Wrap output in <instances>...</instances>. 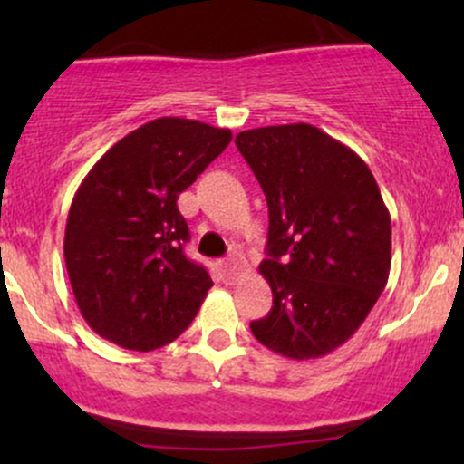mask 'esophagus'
Listing matches in <instances>:
<instances>
[{
    "label": "esophagus",
    "mask_w": 464,
    "mask_h": 464,
    "mask_svg": "<svg viewBox=\"0 0 464 464\" xmlns=\"http://www.w3.org/2000/svg\"><path fill=\"white\" fill-rule=\"evenodd\" d=\"M246 270V262H244L242 257H237V255H233V257H227L225 262H222V273H225L228 279H237L239 275Z\"/></svg>",
    "instance_id": "34e87169"
}]
</instances>
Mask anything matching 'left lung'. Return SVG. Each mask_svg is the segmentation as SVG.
Returning <instances> with one entry per match:
<instances>
[{"mask_svg":"<svg viewBox=\"0 0 464 464\" xmlns=\"http://www.w3.org/2000/svg\"><path fill=\"white\" fill-rule=\"evenodd\" d=\"M237 150L268 202L259 273L273 310L255 338L290 360L332 353L360 329L391 273V214L369 165L312 124L244 130Z\"/></svg>","mask_w":464,"mask_h":464,"instance_id":"1","label":"left lung"}]
</instances>
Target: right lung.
I'll use <instances>...</instances> for the list:
<instances>
[{
  "label": "right lung",
  "mask_w": 464,
  "mask_h": 464,
  "mask_svg": "<svg viewBox=\"0 0 464 464\" xmlns=\"http://www.w3.org/2000/svg\"><path fill=\"white\" fill-rule=\"evenodd\" d=\"M231 140L228 129L159 117L121 137L80 183L63 250L78 310L104 340L152 351L194 321L214 281L185 257L177 200Z\"/></svg>",
  "instance_id": "obj_1"
}]
</instances>
